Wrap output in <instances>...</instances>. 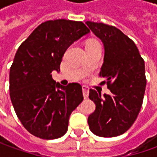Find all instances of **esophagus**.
Masks as SVG:
<instances>
[{"label":"esophagus","mask_w":157,"mask_h":157,"mask_svg":"<svg viewBox=\"0 0 157 157\" xmlns=\"http://www.w3.org/2000/svg\"><path fill=\"white\" fill-rule=\"evenodd\" d=\"M82 91H83V95H84V98H85V99H87L88 94H89V89H88L87 86H82Z\"/></svg>","instance_id":"1"}]
</instances>
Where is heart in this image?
<instances>
[{
	"instance_id": "obj_1",
	"label": "heart",
	"mask_w": 157,
	"mask_h": 157,
	"mask_svg": "<svg viewBox=\"0 0 157 157\" xmlns=\"http://www.w3.org/2000/svg\"><path fill=\"white\" fill-rule=\"evenodd\" d=\"M96 41H94V40H91V41H89L88 43H95Z\"/></svg>"
}]
</instances>
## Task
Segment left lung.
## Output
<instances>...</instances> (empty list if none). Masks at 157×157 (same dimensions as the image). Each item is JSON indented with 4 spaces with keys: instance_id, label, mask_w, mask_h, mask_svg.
Here are the masks:
<instances>
[{
    "instance_id": "8db88e82",
    "label": "left lung",
    "mask_w": 157,
    "mask_h": 157,
    "mask_svg": "<svg viewBox=\"0 0 157 157\" xmlns=\"http://www.w3.org/2000/svg\"><path fill=\"white\" fill-rule=\"evenodd\" d=\"M92 32L104 45V62L100 77L104 78L112 94L91 89L89 98L96 105L89 115V128L100 137H114L124 134L133 125L143 101L146 77L144 60L136 44L119 29L86 21Z\"/></svg>"
}]
</instances>
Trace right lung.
<instances>
[{
    "label": "right lung",
    "instance_id": "right-lung-1",
    "mask_svg": "<svg viewBox=\"0 0 157 157\" xmlns=\"http://www.w3.org/2000/svg\"><path fill=\"white\" fill-rule=\"evenodd\" d=\"M89 32L82 21H47L18 48L9 71V94L17 117L33 136L52 140L68 129L71 113L84 99L82 86H63L52 72L60 71L64 52Z\"/></svg>",
    "mask_w": 157,
    "mask_h": 157
}]
</instances>
